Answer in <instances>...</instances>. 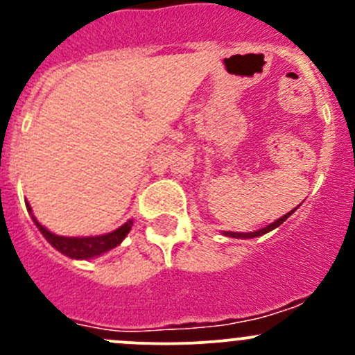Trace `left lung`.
I'll return each mask as SVG.
<instances>
[{
    "instance_id": "8db88e82",
    "label": "left lung",
    "mask_w": 355,
    "mask_h": 355,
    "mask_svg": "<svg viewBox=\"0 0 355 355\" xmlns=\"http://www.w3.org/2000/svg\"><path fill=\"white\" fill-rule=\"evenodd\" d=\"M295 209H297V207H295ZM295 209H292V211H290V213L285 214V216L278 218L277 221H273V223H271V225H268V227L261 228V230H257V232H250V234H239V232H225V235H228V237H232V239H254V237H259V235H264V234H268V232L275 230V228H277V227H280V225L284 223V221L287 220V218Z\"/></svg>"
}]
</instances>
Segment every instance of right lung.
Returning a JSON list of instances; mask_svg holds the SVG:
<instances>
[{
    "mask_svg": "<svg viewBox=\"0 0 355 355\" xmlns=\"http://www.w3.org/2000/svg\"><path fill=\"white\" fill-rule=\"evenodd\" d=\"M27 209L31 211L32 214V209L28 204ZM32 220L37 225V228L41 230V234L44 235L46 241L55 247L56 250H60V252L65 254V256L71 257V259H89V257H96L99 256V254L106 252V250L113 249V247H116L125 237H127L128 232H130L132 228L130 220L125 225H121L118 230L106 235H98V237H60V235H55L49 230H46V228L35 220L34 214H32Z\"/></svg>",
    "mask_w": 355,
    "mask_h": 355,
    "instance_id": "right-lung-1",
    "label": "right lung"
}]
</instances>
